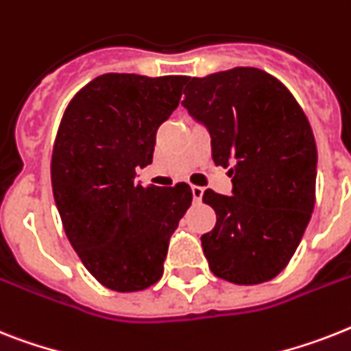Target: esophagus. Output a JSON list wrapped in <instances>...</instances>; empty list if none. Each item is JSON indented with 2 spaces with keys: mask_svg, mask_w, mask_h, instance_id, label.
I'll return each instance as SVG.
<instances>
[{
  "mask_svg": "<svg viewBox=\"0 0 351 351\" xmlns=\"http://www.w3.org/2000/svg\"><path fill=\"white\" fill-rule=\"evenodd\" d=\"M191 193H193V200L195 202H200L202 196H204V189L198 187V185H193V187H191Z\"/></svg>",
  "mask_w": 351,
  "mask_h": 351,
  "instance_id": "1",
  "label": "esophagus"
}]
</instances>
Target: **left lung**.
Masks as SVG:
<instances>
[{
  "mask_svg": "<svg viewBox=\"0 0 351 351\" xmlns=\"http://www.w3.org/2000/svg\"><path fill=\"white\" fill-rule=\"evenodd\" d=\"M187 81L182 104L207 126L213 160L232 176V196L207 189L202 198L216 213L202 236L209 269L230 283H265L289 265L314 210L310 122L289 88L259 68Z\"/></svg>",
  "mask_w": 351,
  "mask_h": 351,
  "instance_id": "left-lung-1",
  "label": "left lung"
}]
</instances>
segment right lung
Masks as SVG:
<instances>
[{"instance_id": "add662e5", "label": "right lung", "mask_w": 351, "mask_h": 351, "mask_svg": "<svg viewBox=\"0 0 351 351\" xmlns=\"http://www.w3.org/2000/svg\"><path fill=\"white\" fill-rule=\"evenodd\" d=\"M185 82L104 73L73 95L57 130L50 173L62 227L88 272L115 292L162 278L171 234L193 202L184 182L164 189L135 182Z\"/></svg>"}]
</instances>
